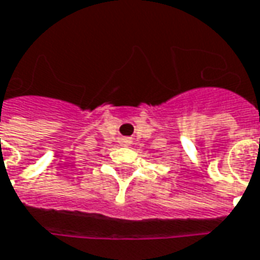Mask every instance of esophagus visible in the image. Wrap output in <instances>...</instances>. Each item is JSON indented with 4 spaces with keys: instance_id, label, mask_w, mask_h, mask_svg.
<instances>
[{
    "instance_id": "34e87169",
    "label": "esophagus",
    "mask_w": 260,
    "mask_h": 260,
    "mask_svg": "<svg viewBox=\"0 0 260 260\" xmlns=\"http://www.w3.org/2000/svg\"><path fill=\"white\" fill-rule=\"evenodd\" d=\"M122 143H124V145H129L131 141L129 139H124V141H122Z\"/></svg>"
}]
</instances>
